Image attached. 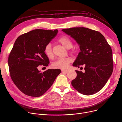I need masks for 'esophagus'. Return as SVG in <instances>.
I'll list each match as a JSON object with an SVG mask.
<instances>
[{"instance_id":"esophagus-1","label":"esophagus","mask_w":122,"mask_h":122,"mask_svg":"<svg viewBox=\"0 0 122 122\" xmlns=\"http://www.w3.org/2000/svg\"><path fill=\"white\" fill-rule=\"evenodd\" d=\"M61 72H62V73H67L69 72V70H62Z\"/></svg>"}]
</instances>
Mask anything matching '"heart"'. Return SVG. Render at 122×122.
<instances>
[{"label": "heart", "mask_w": 122, "mask_h": 122, "mask_svg": "<svg viewBox=\"0 0 122 122\" xmlns=\"http://www.w3.org/2000/svg\"><path fill=\"white\" fill-rule=\"evenodd\" d=\"M58 43L61 44L66 49H69L71 48L73 44L71 40L67 36H62L57 40ZM44 53L48 58H52L53 57V53L52 49V45L51 44H48L46 45L44 50ZM72 61L71 58L69 57L58 58L52 64L53 68L60 69H67L69 64Z\"/></svg>", "instance_id": "obj_1"}]
</instances>
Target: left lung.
Here are the masks:
<instances>
[{"mask_svg":"<svg viewBox=\"0 0 122 122\" xmlns=\"http://www.w3.org/2000/svg\"><path fill=\"white\" fill-rule=\"evenodd\" d=\"M79 45V53L73 66H85V72L76 70L77 77L71 84L75 89L84 95L100 91L113 71L112 51L104 36L99 31L85 27L62 29Z\"/></svg>","mask_w":122,"mask_h":122,"instance_id":"1","label":"left lung"}]
</instances>
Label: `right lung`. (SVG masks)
I'll return each instance as SVG.
<instances>
[{"label": "right lung", "instance_id": "obj_1", "mask_svg": "<svg viewBox=\"0 0 122 122\" xmlns=\"http://www.w3.org/2000/svg\"><path fill=\"white\" fill-rule=\"evenodd\" d=\"M57 32V29H35L20 36L15 42L8 58L9 71L13 81L24 94L41 96L61 73L60 69L41 73L38 69L40 65L48 66L49 60L44 48Z\"/></svg>", "mask_w": 122, "mask_h": 122}]
</instances>
